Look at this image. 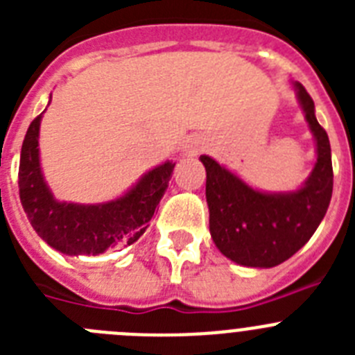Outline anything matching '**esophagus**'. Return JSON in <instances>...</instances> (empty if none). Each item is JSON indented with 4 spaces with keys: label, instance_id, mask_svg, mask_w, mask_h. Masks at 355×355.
Instances as JSON below:
<instances>
[{
    "label": "esophagus",
    "instance_id": "1",
    "mask_svg": "<svg viewBox=\"0 0 355 355\" xmlns=\"http://www.w3.org/2000/svg\"><path fill=\"white\" fill-rule=\"evenodd\" d=\"M184 153H187L188 156H193V155H197V153H199V149H197L196 144H188V146L184 147Z\"/></svg>",
    "mask_w": 355,
    "mask_h": 355
}]
</instances>
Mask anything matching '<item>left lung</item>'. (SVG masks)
I'll list each match as a JSON object with an SVG mask.
<instances>
[{
	"label": "left lung",
	"mask_w": 355,
	"mask_h": 355,
	"mask_svg": "<svg viewBox=\"0 0 355 355\" xmlns=\"http://www.w3.org/2000/svg\"><path fill=\"white\" fill-rule=\"evenodd\" d=\"M316 142V163L306 183L286 193L254 190L220 163L202 155L209 233L225 258L243 266L272 268L291 258L313 236L332 197L331 144L315 117V103L293 83Z\"/></svg>",
	"instance_id": "1"
}]
</instances>
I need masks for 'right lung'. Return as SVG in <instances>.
Returning a JSON list of instances; mask_svg holds the SVG:
<instances>
[{
  "instance_id": "add662e5",
  "label": "right lung",
  "mask_w": 355,
  "mask_h": 355,
  "mask_svg": "<svg viewBox=\"0 0 355 355\" xmlns=\"http://www.w3.org/2000/svg\"><path fill=\"white\" fill-rule=\"evenodd\" d=\"M40 119L42 115L33 119L28 128L19 163V197L37 234L49 247L69 256H97L135 243L149 227L175 163H162L144 174L124 196L110 202H60L53 197L40 168Z\"/></svg>"
}]
</instances>
